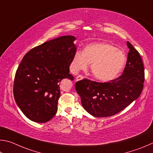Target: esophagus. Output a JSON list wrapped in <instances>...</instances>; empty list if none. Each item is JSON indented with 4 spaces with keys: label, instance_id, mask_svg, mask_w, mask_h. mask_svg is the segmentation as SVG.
I'll return each instance as SVG.
<instances>
[{
    "label": "esophagus",
    "instance_id": "1",
    "mask_svg": "<svg viewBox=\"0 0 153 153\" xmlns=\"http://www.w3.org/2000/svg\"><path fill=\"white\" fill-rule=\"evenodd\" d=\"M84 79V76H82V75H78V76H76V81H80V80H82V79Z\"/></svg>",
    "mask_w": 153,
    "mask_h": 153
}]
</instances>
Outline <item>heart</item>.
I'll list each match as a JSON object with an SVG mask.
<instances>
[{
	"label": "heart",
	"mask_w": 153,
	"mask_h": 153,
	"mask_svg": "<svg viewBox=\"0 0 153 153\" xmlns=\"http://www.w3.org/2000/svg\"><path fill=\"white\" fill-rule=\"evenodd\" d=\"M126 62L122 51L106 43H94L88 45L84 52L77 51L72 61L74 72L86 70L91 63V71L99 81L108 82L114 79L121 71Z\"/></svg>",
	"instance_id": "obj_1"
}]
</instances>
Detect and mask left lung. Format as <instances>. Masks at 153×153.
<instances>
[{
  "mask_svg": "<svg viewBox=\"0 0 153 153\" xmlns=\"http://www.w3.org/2000/svg\"><path fill=\"white\" fill-rule=\"evenodd\" d=\"M129 52L122 74L105 82L84 79L75 85L81 103L94 117L114 116L136 100L143 91L144 81V64L140 53L129 42Z\"/></svg>",
  "mask_w": 153,
  "mask_h": 153,
  "instance_id": "8db88e82",
  "label": "left lung"
}]
</instances>
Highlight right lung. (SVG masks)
Wrapping results in <instances>:
<instances>
[{
  "instance_id": "right-lung-1",
  "label": "right lung",
  "mask_w": 153,
  "mask_h": 153,
  "mask_svg": "<svg viewBox=\"0 0 153 153\" xmlns=\"http://www.w3.org/2000/svg\"><path fill=\"white\" fill-rule=\"evenodd\" d=\"M72 36H61L32 48L23 56L15 73V100L31 121L47 122L55 116L64 79L73 81L69 66L76 48Z\"/></svg>"
}]
</instances>
